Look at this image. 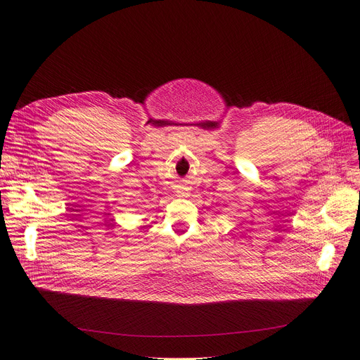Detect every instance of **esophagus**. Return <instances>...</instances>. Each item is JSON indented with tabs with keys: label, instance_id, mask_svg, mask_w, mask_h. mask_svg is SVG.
<instances>
[{
	"label": "esophagus",
	"instance_id": "34e87169",
	"mask_svg": "<svg viewBox=\"0 0 360 360\" xmlns=\"http://www.w3.org/2000/svg\"><path fill=\"white\" fill-rule=\"evenodd\" d=\"M181 194H182V195H188V191H182Z\"/></svg>",
	"mask_w": 360,
	"mask_h": 360
}]
</instances>
